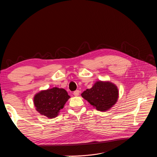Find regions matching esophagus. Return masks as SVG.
<instances>
[{
  "mask_svg": "<svg viewBox=\"0 0 157 157\" xmlns=\"http://www.w3.org/2000/svg\"><path fill=\"white\" fill-rule=\"evenodd\" d=\"M73 94H74L75 96H79V90L75 91L73 93Z\"/></svg>",
  "mask_w": 157,
  "mask_h": 157,
  "instance_id": "obj_1",
  "label": "esophagus"
}]
</instances>
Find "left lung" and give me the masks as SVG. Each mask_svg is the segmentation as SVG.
Here are the masks:
<instances>
[{
	"label": "left lung",
	"mask_w": 157,
	"mask_h": 157,
	"mask_svg": "<svg viewBox=\"0 0 157 157\" xmlns=\"http://www.w3.org/2000/svg\"><path fill=\"white\" fill-rule=\"evenodd\" d=\"M81 96L98 110L105 112L117 102L119 90L117 86L110 81H96L91 89H86Z\"/></svg>",
	"instance_id": "left-lung-1"
}]
</instances>
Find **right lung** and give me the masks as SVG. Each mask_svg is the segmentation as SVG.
Masks as SVG:
<instances>
[{
	"mask_svg": "<svg viewBox=\"0 0 157 157\" xmlns=\"http://www.w3.org/2000/svg\"><path fill=\"white\" fill-rule=\"evenodd\" d=\"M70 98L65 89L54 87L37 93L33 98L35 109L48 119L57 117L61 109Z\"/></svg>",
	"mask_w": 157,
	"mask_h": 157,
	"instance_id": "right-lung-1",
	"label": "right lung"
}]
</instances>
